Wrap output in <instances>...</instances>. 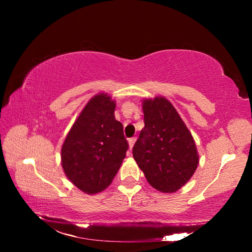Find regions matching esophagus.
Listing matches in <instances>:
<instances>
[{
	"mask_svg": "<svg viewBox=\"0 0 252 252\" xmlns=\"http://www.w3.org/2000/svg\"><path fill=\"white\" fill-rule=\"evenodd\" d=\"M135 138H130L129 139V149H130V152H131V150H132V148H133V146H134V143H135Z\"/></svg>",
	"mask_w": 252,
	"mask_h": 252,
	"instance_id": "obj_1",
	"label": "esophagus"
}]
</instances>
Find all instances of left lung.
Wrapping results in <instances>:
<instances>
[{
	"mask_svg": "<svg viewBox=\"0 0 252 252\" xmlns=\"http://www.w3.org/2000/svg\"><path fill=\"white\" fill-rule=\"evenodd\" d=\"M144 127L133 147V158L148 182L163 193L186 185L199 164L193 136L171 102L164 96L143 99Z\"/></svg>",
	"mask_w": 252,
	"mask_h": 252,
	"instance_id": "obj_1",
	"label": "left lung"
}]
</instances>
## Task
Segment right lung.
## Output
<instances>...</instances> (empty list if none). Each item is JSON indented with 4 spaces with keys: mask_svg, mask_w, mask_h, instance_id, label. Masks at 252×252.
Listing matches in <instances>:
<instances>
[{
    "mask_svg": "<svg viewBox=\"0 0 252 252\" xmlns=\"http://www.w3.org/2000/svg\"><path fill=\"white\" fill-rule=\"evenodd\" d=\"M114 110L116 101L108 93L94 95L81 111L62 144L63 171L87 194L99 193L111 185L129 148Z\"/></svg>",
    "mask_w": 252,
    "mask_h": 252,
    "instance_id": "1",
    "label": "right lung"
}]
</instances>
